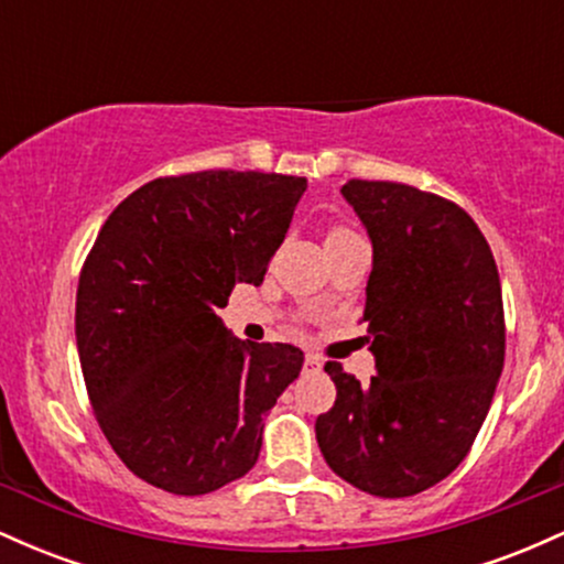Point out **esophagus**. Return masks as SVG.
<instances>
[{
	"label": "esophagus",
	"instance_id": "obj_1",
	"mask_svg": "<svg viewBox=\"0 0 564 564\" xmlns=\"http://www.w3.org/2000/svg\"><path fill=\"white\" fill-rule=\"evenodd\" d=\"M304 371H310V373L321 371V360L315 358V355H304Z\"/></svg>",
	"mask_w": 564,
	"mask_h": 564
}]
</instances>
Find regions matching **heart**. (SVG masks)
I'll return each instance as SVG.
<instances>
[{
  "mask_svg": "<svg viewBox=\"0 0 564 564\" xmlns=\"http://www.w3.org/2000/svg\"><path fill=\"white\" fill-rule=\"evenodd\" d=\"M347 236H355V232L349 230V228H345V225H334V228L328 230L326 241H339V238H347Z\"/></svg>",
  "mask_w": 564,
  "mask_h": 564,
  "instance_id": "1",
  "label": "heart"
}]
</instances>
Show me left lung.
<instances>
[{"label": "left lung", "instance_id": "1", "mask_svg": "<svg viewBox=\"0 0 564 564\" xmlns=\"http://www.w3.org/2000/svg\"><path fill=\"white\" fill-rule=\"evenodd\" d=\"M341 196L373 243L364 321L377 373L360 387L328 360L336 400L315 437L355 488L416 496L464 462L488 416L507 347L501 281L453 200L381 180H349Z\"/></svg>", "mask_w": 564, "mask_h": 564}]
</instances>
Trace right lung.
Listing matches in <instances>:
<instances>
[{
	"instance_id": "right-lung-1",
	"label": "right lung",
	"mask_w": 564,
	"mask_h": 564,
	"mask_svg": "<svg viewBox=\"0 0 564 564\" xmlns=\"http://www.w3.org/2000/svg\"><path fill=\"white\" fill-rule=\"evenodd\" d=\"M307 180L209 170L159 177L97 232L76 291L89 403L116 456L174 496H204L257 464L262 416L300 377L294 345L236 339V283H262Z\"/></svg>"
}]
</instances>
